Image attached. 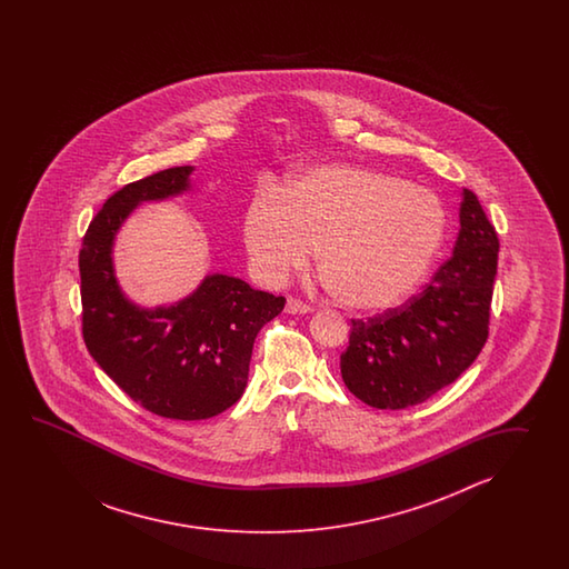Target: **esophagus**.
<instances>
[{
	"label": "esophagus",
	"mask_w": 569,
	"mask_h": 569,
	"mask_svg": "<svg viewBox=\"0 0 569 569\" xmlns=\"http://www.w3.org/2000/svg\"><path fill=\"white\" fill-rule=\"evenodd\" d=\"M284 311L290 315H305L311 311V307L307 305V302L299 301V299H287V307H284Z\"/></svg>",
	"instance_id": "obj_1"
}]
</instances>
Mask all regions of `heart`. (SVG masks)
Masks as SVG:
<instances>
[{"label":"heart","mask_w":569,"mask_h":569,"mask_svg":"<svg viewBox=\"0 0 569 569\" xmlns=\"http://www.w3.org/2000/svg\"><path fill=\"white\" fill-rule=\"evenodd\" d=\"M446 228V206L431 189L382 170L327 164L284 193L260 189L243 216V243L268 287L307 267L317 246L321 284L351 309L378 313L421 284Z\"/></svg>","instance_id":"1"}]
</instances>
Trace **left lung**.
<instances>
[{"instance_id": "1", "label": "left lung", "mask_w": 569, "mask_h": 569, "mask_svg": "<svg viewBox=\"0 0 569 569\" xmlns=\"http://www.w3.org/2000/svg\"><path fill=\"white\" fill-rule=\"evenodd\" d=\"M498 236L478 197L463 189L453 256L423 292L397 309L351 319L339 368L351 395L375 409L425 402L466 372L488 338Z\"/></svg>"}]
</instances>
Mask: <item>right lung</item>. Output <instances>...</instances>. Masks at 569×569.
I'll return each instance as SVG.
<instances>
[{
    "label": "right lung",
    "mask_w": 569,
    "mask_h": 569,
    "mask_svg": "<svg viewBox=\"0 0 569 569\" xmlns=\"http://www.w3.org/2000/svg\"><path fill=\"white\" fill-rule=\"evenodd\" d=\"M191 172L160 170L111 194L79 252L87 350L130 399L177 421L209 419L240 400L256 336L284 309V297L219 272L170 307L146 309L123 295L111 258L121 223L144 201L189 191Z\"/></svg>",
    "instance_id": "obj_1"
}]
</instances>
